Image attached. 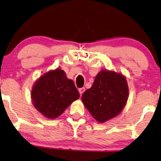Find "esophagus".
<instances>
[{"mask_svg": "<svg viewBox=\"0 0 161 161\" xmlns=\"http://www.w3.org/2000/svg\"><path fill=\"white\" fill-rule=\"evenodd\" d=\"M85 88L84 87H83V88H79L78 89V92H79V93H80V94L81 95V94H83V92H85Z\"/></svg>", "mask_w": 161, "mask_h": 161, "instance_id": "34e87169", "label": "esophagus"}]
</instances>
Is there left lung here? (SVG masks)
Listing matches in <instances>:
<instances>
[{
  "mask_svg": "<svg viewBox=\"0 0 161 161\" xmlns=\"http://www.w3.org/2000/svg\"><path fill=\"white\" fill-rule=\"evenodd\" d=\"M129 98L125 77L114 71L102 69L92 87L82 95V102L95 120L99 123L119 115Z\"/></svg>",
  "mask_w": 161,
  "mask_h": 161,
  "instance_id": "8db88e82",
  "label": "left lung"
}]
</instances>
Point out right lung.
I'll list each match as a JSON object with an SVG mask.
<instances>
[{"instance_id":"obj_1","label":"right lung","mask_w":161,"mask_h":161,"mask_svg":"<svg viewBox=\"0 0 161 161\" xmlns=\"http://www.w3.org/2000/svg\"><path fill=\"white\" fill-rule=\"evenodd\" d=\"M80 97L74 82L57 68L43 74L32 86L31 98L36 109L44 117L54 119Z\"/></svg>"}]
</instances>
